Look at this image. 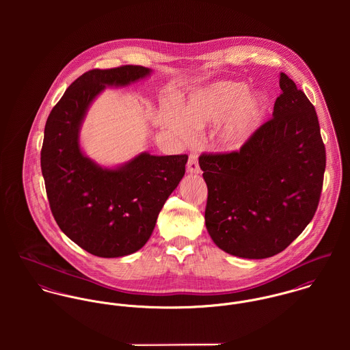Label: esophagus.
Segmentation results:
<instances>
[{"instance_id":"1","label":"esophagus","mask_w":350,"mask_h":350,"mask_svg":"<svg viewBox=\"0 0 350 350\" xmlns=\"http://www.w3.org/2000/svg\"><path fill=\"white\" fill-rule=\"evenodd\" d=\"M187 172L189 174H198L200 172V164H198V156L196 153H191L187 161Z\"/></svg>"}]
</instances>
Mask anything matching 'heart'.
Instances as JSON below:
<instances>
[{
    "label": "heart",
    "mask_w": 350,
    "mask_h": 350,
    "mask_svg": "<svg viewBox=\"0 0 350 350\" xmlns=\"http://www.w3.org/2000/svg\"><path fill=\"white\" fill-rule=\"evenodd\" d=\"M265 109V97L250 94L245 83L219 81L193 94L180 117H170L168 124L179 136L190 139L193 133L226 120L222 137L228 146L237 147L257 128Z\"/></svg>",
    "instance_id": "heart-1"
}]
</instances>
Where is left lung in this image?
I'll use <instances>...</instances> for the list:
<instances>
[{
	"instance_id": "left-lung-1",
	"label": "left lung",
	"mask_w": 350,
	"mask_h": 350,
	"mask_svg": "<svg viewBox=\"0 0 350 350\" xmlns=\"http://www.w3.org/2000/svg\"><path fill=\"white\" fill-rule=\"evenodd\" d=\"M272 118L240 150L202 153L204 222L215 245L244 258L286 250L312 219L326 150L314 105L280 72Z\"/></svg>"
}]
</instances>
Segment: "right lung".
<instances>
[{
    "label": "right lung",
    "instance_id": "add662e5",
    "mask_svg": "<svg viewBox=\"0 0 350 350\" xmlns=\"http://www.w3.org/2000/svg\"><path fill=\"white\" fill-rule=\"evenodd\" d=\"M150 74V68L131 64L90 70L68 86L46 122L40 161L52 215L70 240L98 257L142 250L186 172L187 154L143 152L110 170L86 157L79 147L82 121L100 92Z\"/></svg>",
    "mask_w": 350,
    "mask_h": 350
}]
</instances>
